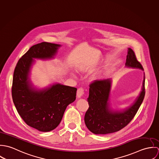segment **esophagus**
<instances>
[{
    "label": "esophagus",
    "instance_id": "esophagus-1",
    "mask_svg": "<svg viewBox=\"0 0 159 159\" xmlns=\"http://www.w3.org/2000/svg\"><path fill=\"white\" fill-rule=\"evenodd\" d=\"M84 93V90L83 88H80L77 90V97L78 98H81Z\"/></svg>",
    "mask_w": 159,
    "mask_h": 159
}]
</instances>
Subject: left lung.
<instances>
[{
	"label": "left lung",
	"instance_id": "obj_1",
	"mask_svg": "<svg viewBox=\"0 0 159 159\" xmlns=\"http://www.w3.org/2000/svg\"><path fill=\"white\" fill-rule=\"evenodd\" d=\"M125 66L144 70L131 48L128 49ZM144 83L145 77L142 91L132 105L122 111H114L110 108L109 103L111 79L92 81L89 84V95L88 98L89 107L84 116V122L88 129L95 134H108L117 132L127 125L135 117L144 98Z\"/></svg>",
	"mask_w": 159,
	"mask_h": 159
}]
</instances>
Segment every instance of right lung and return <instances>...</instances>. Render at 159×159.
<instances>
[{
    "label": "right lung",
    "instance_id": "add662e5",
    "mask_svg": "<svg viewBox=\"0 0 159 159\" xmlns=\"http://www.w3.org/2000/svg\"><path fill=\"white\" fill-rule=\"evenodd\" d=\"M60 46L48 42L32 46L20 59L13 73L11 93L17 111L26 124L41 132L56 129L67 107L76 99V88L58 83L37 89L29 79L34 59H51Z\"/></svg>",
    "mask_w": 159,
    "mask_h": 159
}]
</instances>
